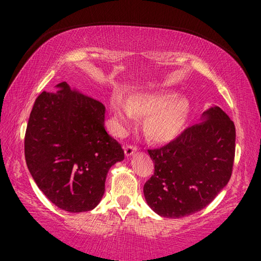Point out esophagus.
Here are the masks:
<instances>
[{"mask_svg":"<svg viewBox=\"0 0 261 261\" xmlns=\"http://www.w3.org/2000/svg\"><path fill=\"white\" fill-rule=\"evenodd\" d=\"M137 149H138V147H137V146H135V145L128 144V145L126 146V147H124V153H126L127 156H129V155L133 154V153L137 152Z\"/></svg>","mask_w":261,"mask_h":261,"instance_id":"1","label":"esophagus"}]
</instances>
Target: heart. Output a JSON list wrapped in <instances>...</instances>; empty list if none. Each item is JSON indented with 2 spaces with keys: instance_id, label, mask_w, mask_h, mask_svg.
Returning <instances> with one entry per match:
<instances>
[{
  "instance_id": "b5f03b06",
  "label": "heart",
  "mask_w": 261,
  "mask_h": 261,
  "mask_svg": "<svg viewBox=\"0 0 261 261\" xmlns=\"http://www.w3.org/2000/svg\"><path fill=\"white\" fill-rule=\"evenodd\" d=\"M116 130L124 133L137 119L146 117L144 130L155 142H169L183 132L190 106L173 92L132 96L129 101L116 95L112 99Z\"/></svg>"
}]
</instances>
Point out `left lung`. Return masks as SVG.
Instances as JSON below:
<instances>
[{
	"mask_svg": "<svg viewBox=\"0 0 261 261\" xmlns=\"http://www.w3.org/2000/svg\"><path fill=\"white\" fill-rule=\"evenodd\" d=\"M202 123L148 149L154 173L144 185L147 204L160 216L179 219L205 208L233 172L235 126L220 107L203 114Z\"/></svg>",
	"mask_w": 261,
	"mask_h": 261,
	"instance_id": "left-lung-1",
	"label": "left lung"
}]
</instances>
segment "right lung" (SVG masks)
<instances>
[{
	"mask_svg": "<svg viewBox=\"0 0 261 261\" xmlns=\"http://www.w3.org/2000/svg\"><path fill=\"white\" fill-rule=\"evenodd\" d=\"M35 99L24 134V158L39 189L70 213L94 209L105 194L110 167L124 158L105 129L101 102L66 82Z\"/></svg>",
	"mask_w": 261,
	"mask_h": 261,
	"instance_id": "1",
	"label": "right lung"
}]
</instances>
